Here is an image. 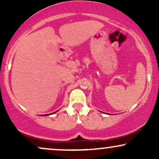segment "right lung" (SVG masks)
Returning <instances> with one entry per match:
<instances>
[{
	"label": "right lung",
	"mask_w": 159,
	"mask_h": 159,
	"mask_svg": "<svg viewBox=\"0 0 159 159\" xmlns=\"http://www.w3.org/2000/svg\"><path fill=\"white\" fill-rule=\"evenodd\" d=\"M57 111H55V112H54V113H52V114H55V113L57 112ZM48 115H51V114H44V115H43V116H48Z\"/></svg>",
	"instance_id": "right-lung-1"
}]
</instances>
